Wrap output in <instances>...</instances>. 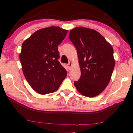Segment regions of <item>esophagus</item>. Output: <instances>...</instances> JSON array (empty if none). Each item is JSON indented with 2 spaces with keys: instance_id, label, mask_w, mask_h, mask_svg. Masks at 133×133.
<instances>
[{
  "instance_id": "esophagus-1",
  "label": "esophagus",
  "mask_w": 133,
  "mask_h": 133,
  "mask_svg": "<svg viewBox=\"0 0 133 133\" xmlns=\"http://www.w3.org/2000/svg\"><path fill=\"white\" fill-rule=\"evenodd\" d=\"M72 66H73V63H72L71 62H69V64H67V66L69 67V69H70L71 68Z\"/></svg>"
}]
</instances>
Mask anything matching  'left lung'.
Wrapping results in <instances>:
<instances>
[{
  "label": "left lung",
  "instance_id": "1",
  "mask_svg": "<svg viewBox=\"0 0 133 133\" xmlns=\"http://www.w3.org/2000/svg\"><path fill=\"white\" fill-rule=\"evenodd\" d=\"M69 38L77 49L81 77L75 85L83 96L94 97L106 88L115 66L113 48L94 29L76 27Z\"/></svg>",
  "mask_w": 133,
  "mask_h": 133
}]
</instances>
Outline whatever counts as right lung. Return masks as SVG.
<instances>
[{
	"instance_id": "add662e5",
	"label": "right lung",
	"mask_w": 133,
	"mask_h": 133,
	"mask_svg": "<svg viewBox=\"0 0 133 133\" xmlns=\"http://www.w3.org/2000/svg\"><path fill=\"white\" fill-rule=\"evenodd\" d=\"M67 31L58 26L43 28L22 44L19 58L23 75L38 93L44 95L57 91L66 77V69L58 61L57 46Z\"/></svg>"
}]
</instances>
